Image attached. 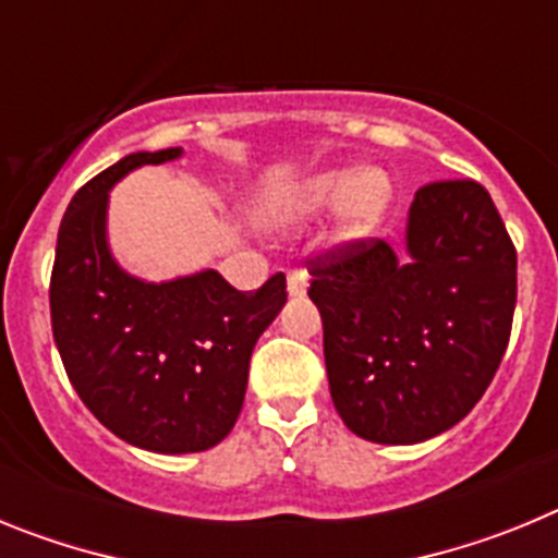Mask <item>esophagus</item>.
I'll return each instance as SVG.
<instances>
[{
	"label": "esophagus",
	"mask_w": 558,
	"mask_h": 558,
	"mask_svg": "<svg viewBox=\"0 0 558 558\" xmlns=\"http://www.w3.org/2000/svg\"><path fill=\"white\" fill-rule=\"evenodd\" d=\"M307 284H310V276L304 268H290L288 270V293L293 299H302L307 293Z\"/></svg>",
	"instance_id": "esophagus-1"
}]
</instances>
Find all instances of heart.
Returning a JSON list of instances; mask_svg holds the SVG:
<instances>
[{"instance_id":"b5f03b06","label":"heart","mask_w":558,"mask_h":558,"mask_svg":"<svg viewBox=\"0 0 558 558\" xmlns=\"http://www.w3.org/2000/svg\"><path fill=\"white\" fill-rule=\"evenodd\" d=\"M391 204V181L383 170H329L304 181L293 209L302 215L338 209V231L347 240L368 236Z\"/></svg>"}]
</instances>
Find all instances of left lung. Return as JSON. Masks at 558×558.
<instances>
[{
    "instance_id": "8db88e82",
    "label": "left lung",
    "mask_w": 558,
    "mask_h": 558,
    "mask_svg": "<svg viewBox=\"0 0 558 558\" xmlns=\"http://www.w3.org/2000/svg\"><path fill=\"white\" fill-rule=\"evenodd\" d=\"M335 411L354 436L416 445L489 388L517 304V251L477 181H433L408 211L405 254L354 240L310 263Z\"/></svg>"
}]
</instances>
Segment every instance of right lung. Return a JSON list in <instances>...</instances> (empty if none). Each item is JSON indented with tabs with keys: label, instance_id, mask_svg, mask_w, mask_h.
Here are the masks:
<instances>
[{
	"label": "right lung",
	"instance_id": "1",
	"mask_svg": "<svg viewBox=\"0 0 558 558\" xmlns=\"http://www.w3.org/2000/svg\"><path fill=\"white\" fill-rule=\"evenodd\" d=\"M181 147L131 153L83 184L58 229L49 279L52 338L83 405L122 441L201 452L243 411L254 343L288 302L284 274L236 290L218 270L142 282L108 251V190Z\"/></svg>",
	"mask_w": 558,
	"mask_h": 558
}]
</instances>
